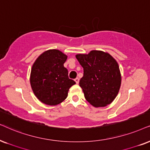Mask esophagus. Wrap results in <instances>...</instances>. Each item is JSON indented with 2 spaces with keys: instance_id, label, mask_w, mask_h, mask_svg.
Returning a JSON list of instances; mask_svg holds the SVG:
<instances>
[{
  "instance_id": "esophagus-1",
  "label": "esophagus",
  "mask_w": 150,
  "mask_h": 150,
  "mask_svg": "<svg viewBox=\"0 0 150 150\" xmlns=\"http://www.w3.org/2000/svg\"><path fill=\"white\" fill-rule=\"evenodd\" d=\"M75 82H76V84H79V78H77V77L76 79H75Z\"/></svg>"
}]
</instances>
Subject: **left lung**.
I'll return each mask as SVG.
<instances>
[{
	"mask_svg": "<svg viewBox=\"0 0 150 150\" xmlns=\"http://www.w3.org/2000/svg\"><path fill=\"white\" fill-rule=\"evenodd\" d=\"M75 57L84 69L79 86L86 100L95 107L111 104L121 84L120 71L115 59L100 50H91L87 54H78Z\"/></svg>",
	"mask_w": 150,
	"mask_h": 150,
	"instance_id": "obj_1",
	"label": "left lung"
}]
</instances>
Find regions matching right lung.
<instances>
[{"label":"right lung","instance_id":"1","mask_svg":"<svg viewBox=\"0 0 150 150\" xmlns=\"http://www.w3.org/2000/svg\"><path fill=\"white\" fill-rule=\"evenodd\" d=\"M67 56L59 50L43 52L33 65L30 84L34 93L41 102L57 105L67 98L69 88L75 81L69 78L64 66Z\"/></svg>","mask_w":150,"mask_h":150}]
</instances>
